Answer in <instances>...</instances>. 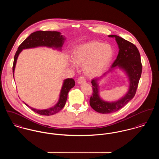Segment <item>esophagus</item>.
<instances>
[{
	"label": "esophagus",
	"mask_w": 159,
	"mask_h": 159,
	"mask_svg": "<svg viewBox=\"0 0 159 159\" xmlns=\"http://www.w3.org/2000/svg\"><path fill=\"white\" fill-rule=\"evenodd\" d=\"M86 79L84 76L79 77V78L78 79V81H77V83L79 84H83L84 83H86Z\"/></svg>",
	"instance_id": "obj_1"
}]
</instances>
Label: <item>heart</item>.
Returning <instances> with one entry per match:
<instances>
[{"instance_id":"heart-1","label":"heart","mask_w":159,"mask_h":159,"mask_svg":"<svg viewBox=\"0 0 159 159\" xmlns=\"http://www.w3.org/2000/svg\"><path fill=\"white\" fill-rule=\"evenodd\" d=\"M113 55L108 44L93 41L80 46L75 51L73 60L78 66H84L85 73L91 76L99 75L111 61ZM72 66L76 65L72 62Z\"/></svg>"}]
</instances>
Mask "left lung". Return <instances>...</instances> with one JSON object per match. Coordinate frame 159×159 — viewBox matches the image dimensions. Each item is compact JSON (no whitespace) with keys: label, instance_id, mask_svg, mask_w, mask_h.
<instances>
[{"label":"left lung","instance_id":"8db88e82","mask_svg":"<svg viewBox=\"0 0 159 159\" xmlns=\"http://www.w3.org/2000/svg\"><path fill=\"white\" fill-rule=\"evenodd\" d=\"M108 37L115 38L119 49L118 55L107 72L100 78L93 79L91 81L93 93L90 98V105L95 111L102 114L111 113L118 111L134 97L142 72L140 54L136 46L116 35H110ZM115 68L122 69L128 75L129 80V91L123 98L117 101L106 102L99 97L98 81Z\"/></svg>","mask_w":159,"mask_h":159}]
</instances>
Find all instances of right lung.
<instances>
[{
	"label": "right lung",
	"instance_id": "right-lung-1",
	"mask_svg": "<svg viewBox=\"0 0 159 159\" xmlns=\"http://www.w3.org/2000/svg\"><path fill=\"white\" fill-rule=\"evenodd\" d=\"M66 38L61 35V33L56 31H37L32 33L20 45L14 57L13 66V75L14 77V71L17 61L18 57L20 52L24 49L33 48L39 46H46L61 50V48L64 43ZM75 82L73 78H67L64 81L63 85L60 93V96L58 102L52 107L45 110H37L29 107L32 111L40 115L50 116L58 113L65 106L69 91L75 86Z\"/></svg>",
	"mask_w": 159,
	"mask_h": 159
}]
</instances>
